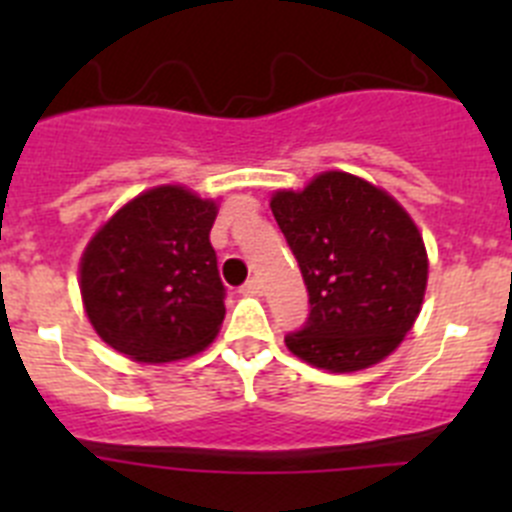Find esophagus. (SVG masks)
<instances>
[{
	"label": "esophagus",
	"mask_w": 512,
	"mask_h": 512,
	"mask_svg": "<svg viewBox=\"0 0 512 512\" xmlns=\"http://www.w3.org/2000/svg\"><path fill=\"white\" fill-rule=\"evenodd\" d=\"M241 292H243V295L259 297L261 292H264V284H261V279H256V277H253V279H248L246 284H243V287H241Z\"/></svg>",
	"instance_id": "obj_1"
}]
</instances>
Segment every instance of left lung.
<instances>
[{"label": "left lung", "mask_w": 512, "mask_h": 512, "mask_svg": "<svg viewBox=\"0 0 512 512\" xmlns=\"http://www.w3.org/2000/svg\"><path fill=\"white\" fill-rule=\"evenodd\" d=\"M310 295V315L284 343L325 372H359L390 356L413 328L428 256L413 217L346 171L271 197Z\"/></svg>", "instance_id": "obj_1"}]
</instances>
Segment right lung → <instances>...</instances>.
Wrapping results in <instances>:
<instances>
[{
	"label": "right lung",
	"instance_id": "obj_1",
	"mask_svg": "<svg viewBox=\"0 0 512 512\" xmlns=\"http://www.w3.org/2000/svg\"><path fill=\"white\" fill-rule=\"evenodd\" d=\"M217 205L176 184L148 189L97 230L81 256V300L107 346L164 364L197 354L225 318L210 228Z\"/></svg>",
	"mask_w": 512,
	"mask_h": 512
}]
</instances>
